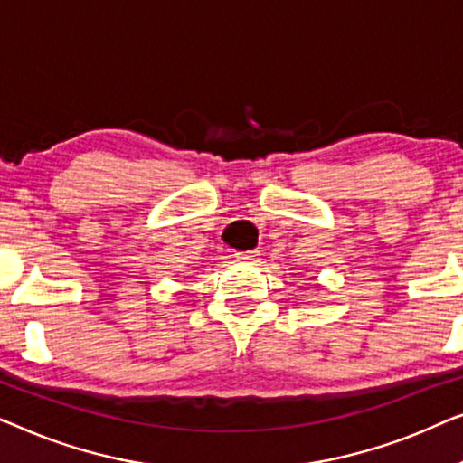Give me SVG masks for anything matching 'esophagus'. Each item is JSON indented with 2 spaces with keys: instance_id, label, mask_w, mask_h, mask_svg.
Segmentation results:
<instances>
[{
  "instance_id": "obj_1",
  "label": "esophagus",
  "mask_w": 463,
  "mask_h": 463,
  "mask_svg": "<svg viewBox=\"0 0 463 463\" xmlns=\"http://www.w3.org/2000/svg\"><path fill=\"white\" fill-rule=\"evenodd\" d=\"M258 256H260V251H256V250H250V251H237V253H234V258L241 260V262H256Z\"/></svg>"
}]
</instances>
